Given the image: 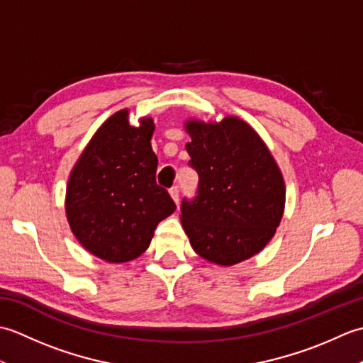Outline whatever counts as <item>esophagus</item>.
<instances>
[{"label": "esophagus", "mask_w": 363, "mask_h": 363, "mask_svg": "<svg viewBox=\"0 0 363 363\" xmlns=\"http://www.w3.org/2000/svg\"><path fill=\"white\" fill-rule=\"evenodd\" d=\"M169 195H172V198H173V201L176 203V206L179 204V187L174 186V187L169 189Z\"/></svg>", "instance_id": "34e87169"}]
</instances>
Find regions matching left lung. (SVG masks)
<instances>
[{
  "label": "left lung",
  "instance_id": "left-lung-1",
  "mask_svg": "<svg viewBox=\"0 0 363 363\" xmlns=\"http://www.w3.org/2000/svg\"><path fill=\"white\" fill-rule=\"evenodd\" d=\"M189 165L196 196L182 199L181 221L203 259L234 265L272 240L284 213L282 174L265 143L237 117L206 125L187 121Z\"/></svg>",
  "mask_w": 363,
  "mask_h": 363
}]
</instances>
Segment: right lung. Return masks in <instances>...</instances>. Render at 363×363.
<instances>
[{"mask_svg": "<svg viewBox=\"0 0 363 363\" xmlns=\"http://www.w3.org/2000/svg\"><path fill=\"white\" fill-rule=\"evenodd\" d=\"M154 123L134 128L128 111L113 113L84 150L68 179L67 218L79 243L107 262H128L148 248L176 204L157 186L151 148Z\"/></svg>", "mask_w": 363, "mask_h": 363, "instance_id": "obj_1", "label": "right lung"}]
</instances>
